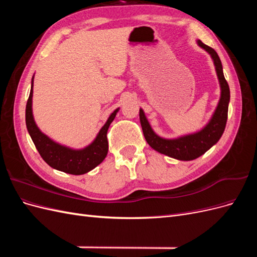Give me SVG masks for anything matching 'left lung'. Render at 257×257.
<instances>
[{
  "mask_svg": "<svg viewBox=\"0 0 257 257\" xmlns=\"http://www.w3.org/2000/svg\"><path fill=\"white\" fill-rule=\"evenodd\" d=\"M197 43L201 48H204L211 54L221 85V98L219 105H217L211 120L207 125L195 134L186 135L177 139H164L154 133L143 109H139V119H141L144 136L147 143L158 152L180 161L195 160L208 151L210 148L219 142L227 122L230 94L228 83L223 74L221 60L213 48L209 47L201 41H197Z\"/></svg>",
  "mask_w": 257,
  "mask_h": 257,
  "instance_id": "left-lung-1",
  "label": "left lung"
}]
</instances>
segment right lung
Here are the masks:
<instances>
[{
    "mask_svg": "<svg viewBox=\"0 0 257 257\" xmlns=\"http://www.w3.org/2000/svg\"><path fill=\"white\" fill-rule=\"evenodd\" d=\"M32 95L33 79L26 107L27 128L38 153L49 166L66 174L83 175L95 168L104 161L108 152L107 131L118 112V109H115L110 114L105 125L100 128L95 141L90 146L82 150H72L52 142L36 126L32 114Z\"/></svg>",
    "mask_w": 257,
    "mask_h": 257,
    "instance_id": "add662e5",
    "label": "right lung"
}]
</instances>
